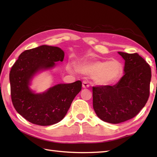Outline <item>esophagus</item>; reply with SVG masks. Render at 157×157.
Masks as SVG:
<instances>
[{
  "instance_id": "1",
  "label": "esophagus",
  "mask_w": 157,
  "mask_h": 157,
  "mask_svg": "<svg viewBox=\"0 0 157 157\" xmlns=\"http://www.w3.org/2000/svg\"><path fill=\"white\" fill-rule=\"evenodd\" d=\"M82 87L84 88H88L90 87V85L88 84V82L87 81H83L82 82Z\"/></svg>"
}]
</instances>
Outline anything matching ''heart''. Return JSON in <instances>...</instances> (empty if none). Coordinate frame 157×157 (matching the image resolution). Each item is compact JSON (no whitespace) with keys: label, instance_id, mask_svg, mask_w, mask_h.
Returning <instances> with one entry per match:
<instances>
[{"label":"heart","instance_id":"obj_1","mask_svg":"<svg viewBox=\"0 0 157 157\" xmlns=\"http://www.w3.org/2000/svg\"><path fill=\"white\" fill-rule=\"evenodd\" d=\"M67 69L73 71L72 65L67 66ZM79 70L83 74L92 76V80L96 85L105 86L112 84L121 77L123 68L120 63L113 61H94L81 64Z\"/></svg>","mask_w":157,"mask_h":157}]
</instances>
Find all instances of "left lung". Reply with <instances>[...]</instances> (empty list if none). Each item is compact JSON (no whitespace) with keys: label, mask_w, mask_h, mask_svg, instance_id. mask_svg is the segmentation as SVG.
<instances>
[{"label":"left lung","mask_w":157,"mask_h":157,"mask_svg":"<svg viewBox=\"0 0 157 157\" xmlns=\"http://www.w3.org/2000/svg\"><path fill=\"white\" fill-rule=\"evenodd\" d=\"M124 59V75L114 86L92 88L93 108L102 121L122 123L132 119L145 106L150 94L151 69L138 53L118 52Z\"/></svg>","instance_id":"obj_1"}]
</instances>
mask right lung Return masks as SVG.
<instances>
[{"mask_svg": "<svg viewBox=\"0 0 157 157\" xmlns=\"http://www.w3.org/2000/svg\"><path fill=\"white\" fill-rule=\"evenodd\" d=\"M64 56V51L57 46L42 45L23 52L12 67L9 80L13 105L32 123L46 126L61 121L81 91L80 80L56 84L40 93L30 88L36 75L52 69L56 62L63 61Z\"/></svg>", "mask_w": 157, "mask_h": 157, "instance_id": "right-lung-1", "label": "right lung"}]
</instances>
